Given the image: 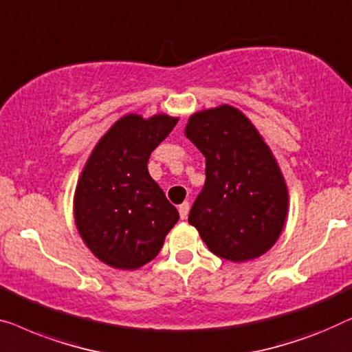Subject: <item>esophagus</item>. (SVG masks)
Masks as SVG:
<instances>
[{
	"label": "esophagus",
	"instance_id": "34e87169",
	"mask_svg": "<svg viewBox=\"0 0 352 352\" xmlns=\"http://www.w3.org/2000/svg\"><path fill=\"white\" fill-rule=\"evenodd\" d=\"M188 212H190V202H183V204L178 206V214H180L182 220L186 219Z\"/></svg>",
	"mask_w": 352,
	"mask_h": 352
}]
</instances>
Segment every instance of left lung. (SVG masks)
Wrapping results in <instances>:
<instances>
[{"label": "left lung", "instance_id": "1", "mask_svg": "<svg viewBox=\"0 0 352 352\" xmlns=\"http://www.w3.org/2000/svg\"><path fill=\"white\" fill-rule=\"evenodd\" d=\"M185 135L206 157L190 225L220 258L241 263L266 254L284 228L289 191L263 137L231 105L191 115Z\"/></svg>", "mask_w": 352, "mask_h": 352}]
</instances>
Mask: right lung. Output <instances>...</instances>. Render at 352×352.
Instances as JSON below:
<instances>
[{
    "label": "right lung",
    "mask_w": 352,
    "mask_h": 352,
    "mask_svg": "<svg viewBox=\"0 0 352 352\" xmlns=\"http://www.w3.org/2000/svg\"><path fill=\"white\" fill-rule=\"evenodd\" d=\"M178 118L126 115L94 148L79 175L73 212L89 250L116 270H137L160 254L178 212L148 172L151 151Z\"/></svg>",
    "instance_id": "obj_1"
}]
</instances>
